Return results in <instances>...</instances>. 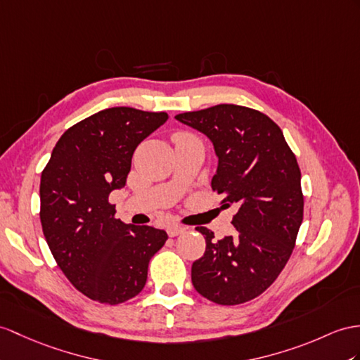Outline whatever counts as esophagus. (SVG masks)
<instances>
[{"mask_svg": "<svg viewBox=\"0 0 360 360\" xmlns=\"http://www.w3.org/2000/svg\"><path fill=\"white\" fill-rule=\"evenodd\" d=\"M186 231V227L185 226H179V224H172V226H169L168 227V235L169 236H177V235H180V233H183Z\"/></svg>", "mask_w": 360, "mask_h": 360, "instance_id": "34e87169", "label": "esophagus"}]
</instances>
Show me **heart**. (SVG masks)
<instances>
[{
	"label": "heart",
	"instance_id": "heart-1",
	"mask_svg": "<svg viewBox=\"0 0 360 360\" xmlns=\"http://www.w3.org/2000/svg\"><path fill=\"white\" fill-rule=\"evenodd\" d=\"M181 136H186V134H181Z\"/></svg>",
	"mask_w": 360,
	"mask_h": 360
}]
</instances>
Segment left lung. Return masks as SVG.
I'll return each mask as SVG.
<instances>
[{
    "label": "left lung",
    "instance_id": "left-lung-1",
    "mask_svg": "<svg viewBox=\"0 0 360 360\" xmlns=\"http://www.w3.org/2000/svg\"><path fill=\"white\" fill-rule=\"evenodd\" d=\"M214 143L218 168L212 191L235 205V235L215 240L207 227L205 255L194 261L192 284L220 305L248 302L275 283L290 258L304 217L301 169L281 128L264 112L220 103L175 116Z\"/></svg>",
    "mask_w": 360,
    "mask_h": 360
}]
</instances>
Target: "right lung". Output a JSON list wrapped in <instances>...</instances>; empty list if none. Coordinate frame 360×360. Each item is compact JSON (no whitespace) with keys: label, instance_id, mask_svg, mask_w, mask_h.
<instances>
[{"label":"right lung","instance_id":"right-lung-1","mask_svg":"<svg viewBox=\"0 0 360 360\" xmlns=\"http://www.w3.org/2000/svg\"><path fill=\"white\" fill-rule=\"evenodd\" d=\"M166 112L102 110L60 136L41 174V224L56 264L79 292L117 305L143 290L148 264L168 235L116 218L114 189L127 185L137 145Z\"/></svg>","mask_w":360,"mask_h":360}]
</instances>
